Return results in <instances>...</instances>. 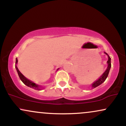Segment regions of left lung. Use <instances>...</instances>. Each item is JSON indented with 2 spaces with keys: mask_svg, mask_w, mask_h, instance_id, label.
Returning <instances> with one entry per match:
<instances>
[{
  "mask_svg": "<svg viewBox=\"0 0 126 126\" xmlns=\"http://www.w3.org/2000/svg\"><path fill=\"white\" fill-rule=\"evenodd\" d=\"M104 53L106 55H107L108 57V61H107L108 67H107V68L106 70H105L104 73L103 74H102L100 76V78H99V79H98V80H96V81L94 82L93 83H92V88H95L97 87V86H99V85H100L101 84H102V83L105 81V79H106L107 78V76H108V73H109L110 70V68L111 67V58H110V56H108L107 53H105V52H104Z\"/></svg>",
  "mask_w": 126,
  "mask_h": 126,
  "instance_id": "1",
  "label": "left lung"
}]
</instances>
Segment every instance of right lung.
<instances>
[{
    "label": "right lung",
    "mask_w": 126,
    "mask_h": 126,
    "mask_svg": "<svg viewBox=\"0 0 126 126\" xmlns=\"http://www.w3.org/2000/svg\"><path fill=\"white\" fill-rule=\"evenodd\" d=\"M17 63H18V59H17V58H16V59L15 64H17ZM15 68H16V69L17 72H18L19 77L20 79H21V80H22V82L24 84H25V85H27V86H28V87L33 88V89H36V90H41V88H42L41 86H40V85H38L35 84V83H34L33 82L31 81V80H29V79H27V78H26L25 76H24V75H23L21 73V72H20L19 70V69H18V67H17L16 65H15ZM58 69H57V70H58Z\"/></svg>",
    "instance_id": "1"
}]
</instances>
